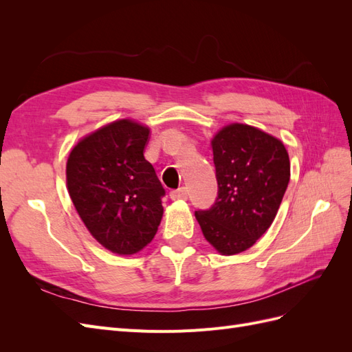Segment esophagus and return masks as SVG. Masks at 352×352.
I'll return each mask as SVG.
<instances>
[{"label": "esophagus", "mask_w": 352, "mask_h": 352, "mask_svg": "<svg viewBox=\"0 0 352 352\" xmlns=\"http://www.w3.org/2000/svg\"><path fill=\"white\" fill-rule=\"evenodd\" d=\"M170 198L172 199H188L186 188H179L176 190H172V192H170Z\"/></svg>", "instance_id": "esophagus-1"}]
</instances>
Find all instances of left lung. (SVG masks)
I'll return each mask as SVG.
<instances>
[{
  "label": "left lung",
  "mask_w": 352,
  "mask_h": 352,
  "mask_svg": "<svg viewBox=\"0 0 352 352\" xmlns=\"http://www.w3.org/2000/svg\"><path fill=\"white\" fill-rule=\"evenodd\" d=\"M211 148L219 197L195 217L212 248L235 255L272 226L289 184V155L278 138L243 123L223 126Z\"/></svg>",
  "instance_id": "obj_1"
}]
</instances>
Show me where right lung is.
Listing matches in <instances>:
<instances>
[{"mask_svg":"<svg viewBox=\"0 0 352 352\" xmlns=\"http://www.w3.org/2000/svg\"><path fill=\"white\" fill-rule=\"evenodd\" d=\"M150 127L120 119L83 136L72 148L66 182L83 225L105 250L132 255L155 236L164 188L144 151Z\"/></svg>","mask_w":352,"mask_h":352,"instance_id":"1","label":"right lung"}]
</instances>
